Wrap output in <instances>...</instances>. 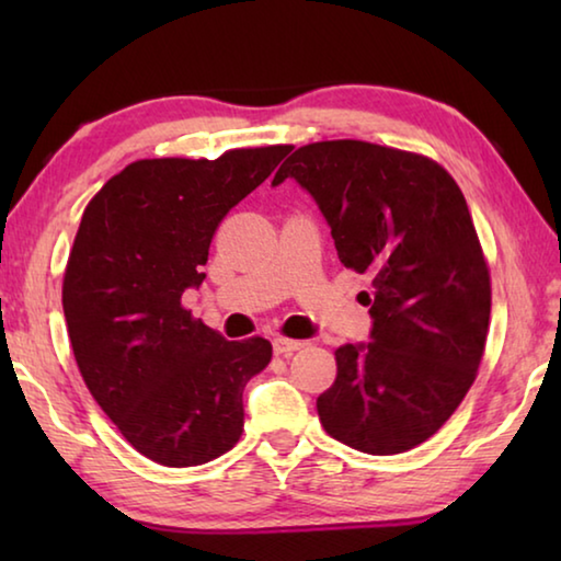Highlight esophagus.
I'll return each mask as SVG.
<instances>
[{"instance_id":"34e87169","label":"esophagus","mask_w":561,"mask_h":561,"mask_svg":"<svg viewBox=\"0 0 561 561\" xmlns=\"http://www.w3.org/2000/svg\"><path fill=\"white\" fill-rule=\"evenodd\" d=\"M304 348V341L297 339H274V354L277 356H291L294 351Z\"/></svg>"}]
</instances>
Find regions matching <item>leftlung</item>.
Wrapping results in <instances>:
<instances>
[{"instance_id":"obj_1","label":"left lung","mask_w":561,"mask_h":561,"mask_svg":"<svg viewBox=\"0 0 561 561\" xmlns=\"http://www.w3.org/2000/svg\"><path fill=\"white\" fill-rule=\"evenodd\" d=\"M294 178L324 213L344 267L371 277L368 344L334 351L317 398L324 431L348 448L396 455L443 428L478 376L490 327V270L462 190L435 160L366 140L294 150Z\"/></svg>"}]
</instances>
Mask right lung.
I'll use <instances>...</instances> for the list:
<instances>
[{
    "label": "right lung",
    "mask_w": 561,
    "mask_h": 561,
    "mask_svg": "<svg viewBox=\"0 0 561 561\" xmlns=\"http://www.w3.org/2000/svg\"><path fill=\"white\" fill-rule=\"evenodd\" d=\"M289 150L136 160L83 210L61 289L76 364L123 438L165 468L234 448L244 386L272 360L267 339L227 341L180 299L203 284L222 217Z\"/></svg>",
    "instance_id": "right-lung-1"
}]
</instances>
